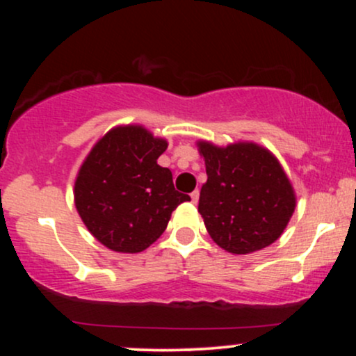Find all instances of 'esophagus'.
I'll return each mask as SVG.
<instances>
[{"label":"esophagus","mask_w":356,"mask_h":356,"mask_svg":"<svg viewBox=\"0 0 356 356\" xmlns=\"http://www.w3.org/2000/svg\"><path fill=\"white\" fill-rule=\"evenodd\" d=\"M191 199H192V202H197L199 201V191H194V192H191Z\"/></svg>","instance_id":"34e87169"}]
</instances>
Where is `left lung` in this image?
<instances>
[{"mask_svg":"<svg viewBox=\"0 0 356 356\" xmlns=\"http://www.w3.org/2000/svg\"><path fill=\"white\" fill-rule=\"evenodd\" d=\"M199 152L207 174L199 212L214 243L232 254H248L275 243L296 204L280 162L256 144L220 149L199 142Z\"/></svg>","mask_w":356,"mask_h":356,"instance_id":"obj_1","label":"left lung"}]
</instances>
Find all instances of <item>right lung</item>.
Returning <instances> with one entry per match:
<instances>
[{
	"instance_id": "obj_1",
	"label": "right lung",
	"mask_w": 356,
	"mask_h": 356,
	"mask_svg": "<svg viewBox=\"0 0 356 356\" xmlns=\"http://www.w3.org/2000/svg\"><path fill=\"white\" fill-rule=\"evenodd\" d=\"M167 142L137 125L97 142L75 182V206L88 231L117 252H140L161 238L179 204L172 172L157 164Z\"/></svg>"
}]
</instances>
